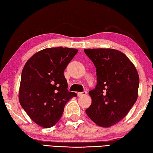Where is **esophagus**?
<instances>
[{"mask_svg":"<svg viewBox=\"0 0 153 153\" xmlns=\"http://www.w3.org/2000/svg\"><path fill=\"white\" fill-rule=\"evenodd\" d=\"M87 95V91H84L83 92H79L77 93V95H78L79 97H82V96H84Z\"/></svg>","mask_w":153,"mask_h":153,"instance_id":"1","label":"esophagus"}]
</instances>
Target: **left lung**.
Returning <instances> with one entry per match:
<instances>
[{"label": "left lung", "mask_w": 153, "mask_h": 153, "mask_svg": "<svg viewBox=\"0 0 153 153\" xmlns=\"http://www.w3.org/2000/svg\"><path fill=\"white\" fill-rule=\"evenodd\" d=\"M96 68L97 84L90 91L91 105L85 110L99 126L108 128L127 115L138 97L139 77L135 66L112 48L84 50Z\"/></svg>", "instance_id": "1"}]
</instances>
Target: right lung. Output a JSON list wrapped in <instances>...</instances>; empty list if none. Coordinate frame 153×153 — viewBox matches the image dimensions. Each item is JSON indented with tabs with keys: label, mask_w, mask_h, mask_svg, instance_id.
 <instances>
[{
	"label": "right lung",
	"mask_w": 153,
	"mask_h": 153,
	"mask_svg": "<svg viewBox=\"0 0 153 153\" xmlns=\"http://www.w3.org/2000/svg\"><path fill=\"white\" fill-rule=\"evenodd\" d=\"M76 48H48L34 54L22 70L19 100L30 118L48 128L60 119L64 106L76 93L68 91L64 71Z\"/></svg>",
	"instance_id": "add662e5"
}]
</instances>
